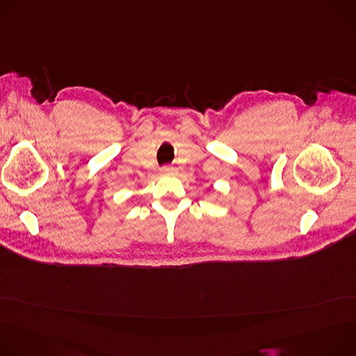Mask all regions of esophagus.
Instances as JSON below:
<instances>
[{"label": "esophagus", "instance_id": "esophagus-1", "mask_svg": "<svg viewBox=\"0 0 356 356\" xmlns=\"http://www.w3.org/2000/svg\"><path fill=\"white\" fill-rule=\"evenodd\" d=\"M161 173L165 176H170V175L176 173V169L173 166H163V168H161Z\"/></svg>", "mask_w": 356, "mask_h": 356}]
</instances>
